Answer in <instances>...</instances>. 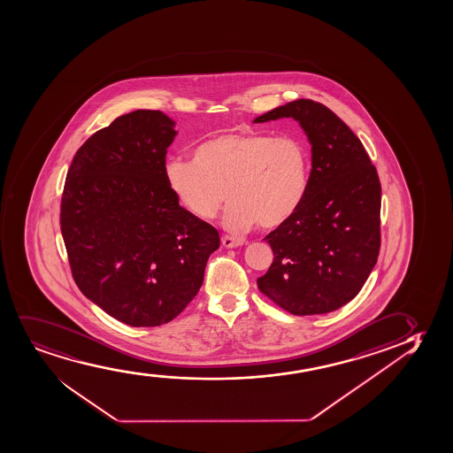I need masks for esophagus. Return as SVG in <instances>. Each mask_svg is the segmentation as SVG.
<instances>
[{
	"label": "esophagus",
	"mask_w": 453,
	"mask_h": 453,
	"mask_svg": "<svg viewBox=\"0 0 453 453\" xmlns=\"http://www.w3.org/2000/svg\"><path fill=\"white\" fill-rule=\"evenodd\" d=\"M222 245H224L225 248H237L243 245V241L231 237V235H224V237H222Z\"/></svg>",
	"instance_id": "1"
}]
</instances>
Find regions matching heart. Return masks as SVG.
Listing matches in <instances>:
<instances>
[{
    "label": "heart",
    "instance_id": "1",
    "mask_svg": "<svg viewBox=\"0 0 453 453\" xmlns=\"http://www.w3.org/2000/svg\"><path fill=\"white\" fill-rule=\"evenodd\" d=\"M310 174V151L300 139L254 132L222 133L199 143L193 161L164 164L166 187L196 218L211 219L226 197L222 225L231 231L287 224L308 195Z\"/></svg>",
    "mask_w": 453,
    "mask_h": 453
}]
</instances>
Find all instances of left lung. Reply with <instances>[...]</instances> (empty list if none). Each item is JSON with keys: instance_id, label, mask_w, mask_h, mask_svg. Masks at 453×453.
Instances as JSON below:
<instances>
[{"instance_id": "1", "label": "left lung", "mask_w": 453, "mask_h": 453, "mask_svg": "<svg viewBox=\"0 0 453 453\" xmlns=\"http://www.w3.org/2000/svg\"><path fill=\"white\" fill-rule=\"evenodd\" d=\"M281 118L297 120L310 141V189L265 237L274 260L257 287L291 314H327L356 297L377 264L381 185L360 139L327 107L297 99L252 122Z\"/></svg>"}]
</instances>
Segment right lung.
<instances>
[{
    "label": "right lung",
    "mask_w": 453,
    "mask_h": 453,
    "mask_svg": "<svg viewBox=\"0 0 453 453\" xmlns=\"http://www.w3.org/2000/svg\"><path fill=\"white\" fill-rule=\"evenodd\" d=\"M176 122L157 110L116 118L76 151L61 233L76 285L134 327L178 317L203 283L218 229L179 205L164 179Z\"/></svg>",
    "instance_id": "1"
}]
</instances>
